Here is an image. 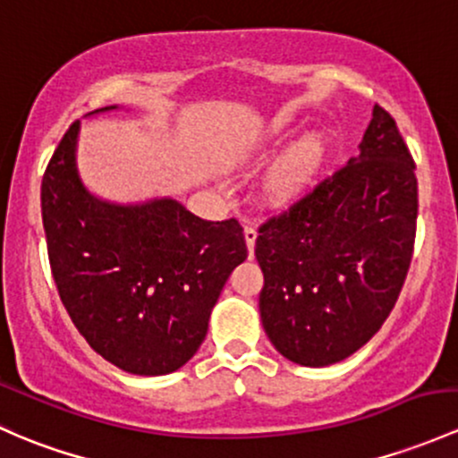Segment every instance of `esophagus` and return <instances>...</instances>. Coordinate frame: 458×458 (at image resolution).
Segmentation results:
<instances>
[{
  "instance_id": "1",
  "label": "esophagus",
  "mask_w": 458,
  "mask_h": 458,
  "mask_svg": "<svg viewBox=\"0 0 458 458\" xmlns=\"http://www.w3.org/2000/svg\"><path fill=\"white\" fill-rule=\"evenodd\" d=\"M243 237H245V245H248V252H250V257H252V254H254V243H257V237H259L257 228H252V225H245V230H243Z\"/></svg>"
}]
</instances>
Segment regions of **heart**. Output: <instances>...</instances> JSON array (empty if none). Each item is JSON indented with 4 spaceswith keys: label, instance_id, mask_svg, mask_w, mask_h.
<instances>
[{
    "label": "heart",
    "instance_id": "obj_1",
    "mask_svg": "<svg viewBox=\"0 0 458 458\" xmlns=\"http://www.w3.org/2000/svg\"><path fill=\"white\" fill-rule=\"evenodd\" d=\"M327 157V138L320 131H307L285 148L269 166L266 192L274 201H290L307 191Z\"/></svg>",
    "mask_w": 458,
    "mask_h": 458
}]
</instances>
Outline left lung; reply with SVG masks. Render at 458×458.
Masks as SVG:
<instances>
[{
  "label": "left lung",
  "mask_w": 458,
  "mask_h": 458,
  "mask_svg": "<svg viewBox=\"0 0 458 458\" xmlns=\"http://www.w3.org/2000/svg\"><path fill=\"white\" fill-rule=\"evenodd\" d=\"M358 148L259 230L263 329L301 367H329L362 349L391 314L411 267L415 162L379 105Z\"/></svg>",
  "instance_id": "1"
}]
</instances>
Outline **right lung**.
I'll list each match as a JSON object with an SVG mask.
<instances>
[{
  "mask_svg": "<svg viewBox=\"0 0 458 458\" xmlns=\"http://www.w3.org/2000/svg\"><path fill=\"white\" fill-rule=\"evenodd\" d=\"M120 109L109 105L85 118ZM79 133L76 120L41 182L61 301L81 335L114 367L168 375L197 353L230 272L248 259L243 228L237 219H199L173 197L103 199L81 177Z\"/></svg>",
  "mask_w": 458,
  "mask_h": 458,
  "instance_id": "add662e5",
  "label": "right lung"
}]
</instances>
